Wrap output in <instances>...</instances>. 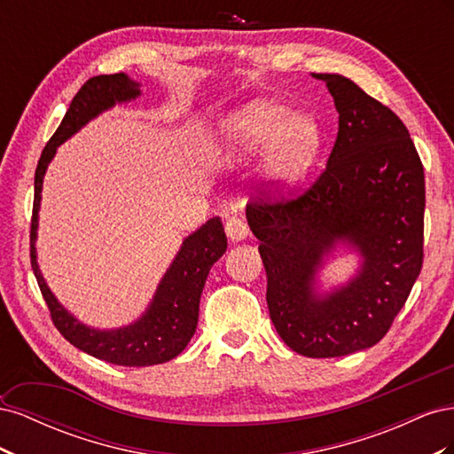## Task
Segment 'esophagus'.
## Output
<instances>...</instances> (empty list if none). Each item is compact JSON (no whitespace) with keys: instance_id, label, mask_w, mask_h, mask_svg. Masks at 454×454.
<instances>
[{"instance_id":"1","label":"esophagus","mask_w":454,"mask_h":454,"mask_svg":"<svg viewBox=\"0 0 454 454\" xmlns=\"http://www.w3.org/2000/svg\"><path fill=\"white\" fill-rule=\"evenodd\" d=\"M225 232L227 237L232 240V242H239V240H244L246 237H248V227H246V223L242 222L240 217H227L225 222Z\"/></svg>"}]
</instances>
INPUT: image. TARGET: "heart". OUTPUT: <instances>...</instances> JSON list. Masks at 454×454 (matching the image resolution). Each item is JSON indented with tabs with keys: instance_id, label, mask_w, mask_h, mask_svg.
I'll use <instances>...</instances> for the list:
<instances>
[{
	"instance_id": "1",
	"label": "heart",
	"mask_w": 454,
	"mask_h": 454,
	"mask_svg": "<svg viewBox=\"0 0 454 454\" xmlns=\"http://www.w3.org/2000/svg\"><path fill=\"white\" fill-rule=\"evenodd\" d=\"M227 136L239 153H254L267 145V174L282 185L297 182L307 172L320 147V130L309 117L290 109L255 100L227 119Z\"/></svg>"
}]
</instances>
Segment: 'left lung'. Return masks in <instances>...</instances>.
<instances>
[{
  "instance_id": "obj_1",
  "label": "left lung",
  "mask_w": 454,
  "mask_h": 454,
  "mask_svg": "<svg viewBox=\"0 0 454 454\" xmlns=\"http://www.w3.org/2000/svg\"><path fill=\"white\" fill-rule=\"evenodd\" d=\"M332 92L339 132L325 168L295 197L257 191L246 217L267 272L270 320L287 347L309 358L369 348L388 333L424 259V168L390 107L350 79L314 74ZM337 239L364 265L348 286L320 298L313 277Z\"/></svg>"
}]
</instances>
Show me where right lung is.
<instances>
[{"mask_svg": "<svg viewBox=\"0 0 454 454\" xmlns=\"http://www.w3.org/2000/svg\"><path fill=\"white\" fill-rule=\"evenodd\" d=\"M140 94V85L130 81L125 74L96 75L79 89L67 109L60 127L47 142L43 153L39 157L35 168V193L30 229V259L32 269L39 284L41 295L51 312V320L59 332L74 347L83 350L94 358L127 367H145L164 364L180 354L193 337L199 322V303L206 277L215 261L227 250V237L223 232L222 219L212 217L193 235L184 240L182 250L177 252L174 263L160 280L153 303L145 314L132 325L114 329V332H98L79 324L47 287L41 277L35 261V229L37 212L41 202V185L51 159L57 153V147L75 134L87 121L98 115L115 102H125Z\"/></svg>", "mask_w": 454, "mask_h": 454, "instance_id": "1", "label": "right lung"}]
</instances>
